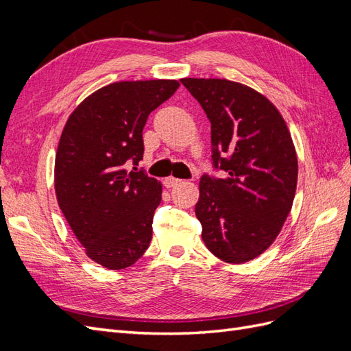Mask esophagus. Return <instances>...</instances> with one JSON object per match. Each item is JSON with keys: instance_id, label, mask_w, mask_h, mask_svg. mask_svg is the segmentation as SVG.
Masks as SVG:
<instances>
[{"instance_id": "obj_1", "label": "esophagus", "mask_w": 351, "mask_h": 351, "mask_svg": "<svg viewBox=\"0 0 351 351\" xmlns=\"http://www.w3.org/2000/svg\"><path fill=\"white\" fill-rule=\"evenodd\" d=\"M178 183H180V180L176 178V177H167V178L164 180V186H165V187H174V186L178 184Z\"/></svg>"}]
</instances>
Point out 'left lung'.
<instances>
[{
    "label": "left lung",
    "mask_w": 351,
    "mask_h": 351,
    "mask_svg": "<svg viewBox=\"0 0 351 351\" xmlns=\"http://www.w3.org/2000/svg\"><path fill=\"white\" fill-rule=\"evenodd\" d=\"M210 121L212 161L222 178L204 174L195 212L202 240L217 258L243 263L277 239L297 186V155L277 107L227 79H182Z\"/></svg>",
    "instance_id": "1"
}]
</instances>
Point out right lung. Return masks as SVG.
Here are the masks:
<instances>
[{
  "label": "right lung",
  "mask_w": 351,
  "mask_h": 351,
  "mask_svg": "<svg viewBox=\"0 0 351 351\" xmlns=\"http://www.w3.org/2000/svg\"><path fill=\"white\" fill-rule=\"evenodd\" d=\"M177 80L115 82L71 112L56 155V195L88 256L112 271L149 247L162 186L137 165L147 117L178 89Z\"/></svg>",
  "instance_id": "1"
}]
</instances>
